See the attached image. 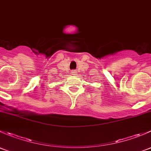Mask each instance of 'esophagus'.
<instances>
[{
    "mask_svg": "<svg viewBox=\"0 0 151 151\" xmlns=\"http://www.w3.org/2000/svg\"><path fill=\"white\" fill-rule=\"evenodd\" d=\"M71 74H72L73 76H76V75H77V71H76V70H72V71H71Z\"/></svg>",
    "mask_w": 151,
    "mask_h": 151,
    "instance_id": "1",
    "label": "esophagus"
}]
</instances>
